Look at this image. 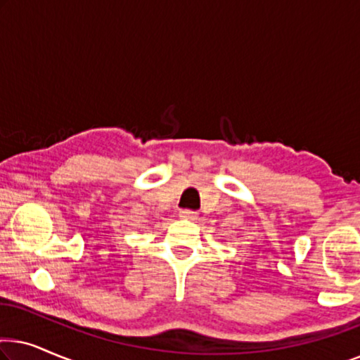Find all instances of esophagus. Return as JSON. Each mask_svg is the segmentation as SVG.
Wrapping results in <instances>:
<instances>
[{
  "label": "esophagus",
  "mask_w": 360,
  "mask_h": 360,
  "mask_svg": "<svg viewBox=\"0 0 360 360\" xmlns=\"http://www.w3.org/2000/svg\"><path fill=\"white\" fill-rule=\"evenodd\" d=\"M179 216H180L181 219H186V221H195L196 218H198V213H196V211H191V210H181Z\"/></svg>",
  "instance_id": "obj_1"
}]
</instances>
